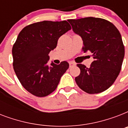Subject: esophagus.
I'll use <instances>...</instances> for the list:
<instances>
[{
    "label": "esophagus",
    "instance_id": "esophagus-1",
    "mask_svg": "<svg viewBox=\"0 0 128 128\" xmlns=\"http://www.w3.org/2000/svg\"><path fill=\"white\" fill-rule=\"evenodd\" d=\"M69 66H70V68H71V67H73V66H76V64L73 62H69Z\"/></svg>",
    "mask_w": 128,
    "mask_h": 128
}]
</instances>
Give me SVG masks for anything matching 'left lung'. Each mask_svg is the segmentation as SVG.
Instances as JSON below:
<instances>
[{"mask_svg": "<svg viewBox=\"0 0 128 128\" xmlns=\"http://www.w3.org/2000/svg\"><path fill=\"white\" fill-rule=\"evenodd\" d=\"M72 30L82 37V51H90L94 59L90 68L77 64L80 75L75 78L77 85L86 93L98 94L108 89L119 75L125 49L120 33L105 19L86 17L69 19Z\"/></svg>", "mask_w": 128, "mask_h": 128, "instance_id": "1", "label": "left lung"}]
</instances>
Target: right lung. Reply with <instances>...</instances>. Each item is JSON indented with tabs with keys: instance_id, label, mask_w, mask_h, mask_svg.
I'll list each match as a JSON object with an SVG mask.
<instances>
[{
	"instance_id": "right-lung-1",
	"label": "right lung",
	"mask_w": 128,
	"mask_h": 128,
	"mask_svg": "<svg viewBox=\"0 0 128 128\" xmlns=\"http://www.w3.org/2000/svg\"><path fill=\"white\" fill-rule=\"evenodd\" d=\"M70 29L66 20H44L28 25L19 33L12 50L13 68L22 86L34 96L44 97L53 92L69 68L66 61L47 63L58 38Z\"/></svg>"
}]
</instances>
